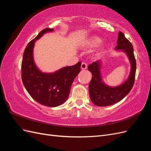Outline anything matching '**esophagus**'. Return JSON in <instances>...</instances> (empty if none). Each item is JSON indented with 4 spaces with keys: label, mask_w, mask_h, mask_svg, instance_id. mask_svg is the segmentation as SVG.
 Masks as SVG:
<instances>
[{
    "label": "esophagus",
    "mask_w": 151,
    "mask_h": 151,
    "mask_svg": "<svg viewBox=\"0 0 151 151\" xmlns=\"http://www.w3.org/2000/svg\"><path fill=\"white\" fill-rule=\"evenodd\" d=\"M87 67H88V65H87V63L85 62H83L81 63V68L82 69H86Z\"/></svg>",
    "instance_id": "1"
}]
</instances>
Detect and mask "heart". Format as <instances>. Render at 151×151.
<instances>
[{
	"label": "heart",
	"mask_w": 151,
	"mask_h": 151,
	"mask_svg": "<svg viewBox=\"0 0 151 151\" xmlns=\"http://www.w3.org/2000/svg\"><path fill=\"white\" fill-rule=\"evenodd\" d=\"M101 39L94 36V37L90 38L88 40L86 41L84 43V47L87 48H90V47H94L97 46V45L101 42Z\"/></svg>",
	"instance_id": "b5f03b06"
}]
</instances>
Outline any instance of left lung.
<instances>
[{
	"label": "left lung",
	"mask_w": 151,
	"mask_h": 151,
	"mask_svg": "<svg viewBox=\"0 0 151 151\" xmlns=\"http://www.w3.org/2000/svg\"><path fill=\"white\" fill-rule=\"evenodd\" d=\"M116 50H122L126 52L131 63V72L124 83L115 88L105 85L101 81L99 68L101 61L98 60L88 65V70L92 74V79L89 85V96L92 102L98 106H106L119 102L129 93L133 88L136 72V60L134 48L129 40L122 32L120 31L117 41Z\"/></svg>",
	"instance_id": "8db88e82"
}]
</instances>
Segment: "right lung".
Wrapping results in <instances>:
<instances>
[{
  "label": "right lung",
  "mask_w": 151,
  "mask_h": 151,
  "mask_svg": "<svg viewBox=\"0 0 151 151\" xmlns=\"http://www.w3.org/2000/svg\"><path fill=\"white\" fill-rule=\"evenodd\" d=\"M52 31L51 28L43 29L27 45L21 63V78L26 89L36 101L56 107L67 99L73 81L81 71V62L63 67L53 74H44L38 69L33 58L35 42L45 33Z\"/></svg>",
  "instance_id": "1"
}]
</instances>
